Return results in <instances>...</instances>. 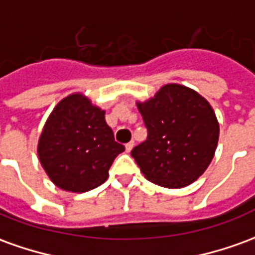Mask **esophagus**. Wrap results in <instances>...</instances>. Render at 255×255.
I'll list each match as a JSON object with an SVG mask.
<instances>
[{"label":"esophagus","mask_w":255,"mask_h":255,"mask_svg":"<svg viewBox=\"0 0 255 255\" xmlns=\"http://www.w3.org/2000/svg\"><path fill=\"white\" fill-rule=\"evenodd\" d=\"M133 144H135V142H133V140H131V142H128V143L126 144V151H127V153H129V151L132 150Z\"/></svg>","instance_id":"esophagus-1"}]
</instances>
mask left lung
Listing matches in <instances>:
<instances>
[{
  "instance_id": "left-lung-1",
  "label": "left lung",
  "mask_w": 255,
  "mask_h": 255,
  "mask_svg": "<svg viewBox=\"0 0 255 255\" xmlns=\"http://www.w3.org/2000/svg\"><path fill=\"white\" fill-rule=\"evenodd\" d=\"M147 138L131 151L144 177L166 188L186 187L206 171L219 142L212 106L194 90L166 84L138 104Z\"/></svg>"
}]
</instances>
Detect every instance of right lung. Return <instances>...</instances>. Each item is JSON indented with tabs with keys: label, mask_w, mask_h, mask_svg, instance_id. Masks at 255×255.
Segmentation results:
<instances>
[{
	"label": "right lung",
	"mask_w": 255,
	"mask_h": 255,
	"mask_svg": "<svg viewBox=\"0 0 255 255\" xmlns=\"http://www.w3.org/2000/svg\"><path fill=\"white\" fill-rule=\"evenodd\" d=\"M124 150L106 124L105 112L82 94L68 95L54 108L38 143L47 176L57 187L72 192L101 186Z\"/></svg>",
	"instance_id": "1"
}]
</instances>
